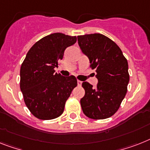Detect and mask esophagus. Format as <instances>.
Here are the masks:
<instances>
[{
  "mask_svg": "<svg viewBox=\"0 0 150 150\" xmlns=\"http://www.w3.org/2000/svg\"><path fill=\"white\" fill-rule=\"evenodd\" d=\"M77 84H78V86H81V85H82V81L77 80Z\"/></svg>",
  "mask_w": 150,
  "mask_h": 150,
  "instance_id": "34e87169",
  "label": "esophagus"
}]
</instances>
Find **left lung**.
Returning a JSON list of instances; mask_svg holds the SVG:
<instances>
[{"label":"left lung","mask_w":150,"mask_h":150,"mask_svg":"<svg viewBox=\"0 0 150 150\" xmlns=\"http://www.w3.org/2000/svg\"><path fill=\"white\" fill-rule=\"evenodd\" d=\"M77 38L90 67L96 70L98 80L95 87L88 82L82 83L85 90L80 100L83 112L93 120L109 118L118 110L127 94L129 80L128 62L117 44L106 36L91 33Z\"/></svg>","instance_id":"obj_1"}]
</instances>
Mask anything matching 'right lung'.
<instances>
[{
	"mask_svg": "<svg viewBox=\"0 0 150 150\" xmlns=\"http://www.w3.org/2000/svg\"><path fill=\"white\" fill-rule=\"evenodd\" d=\"M76 42V36L51 33L36 42L22 63L20 87L23 100L32 114L40 120L60 117L77 86L75 76H63L54 70L66 48Z\"/></svg>",
	"mask_w": 150,
	"mask_h": 150,
	"instance_id": "obj_1",
	"label": "right lung"
}]
</instances>
